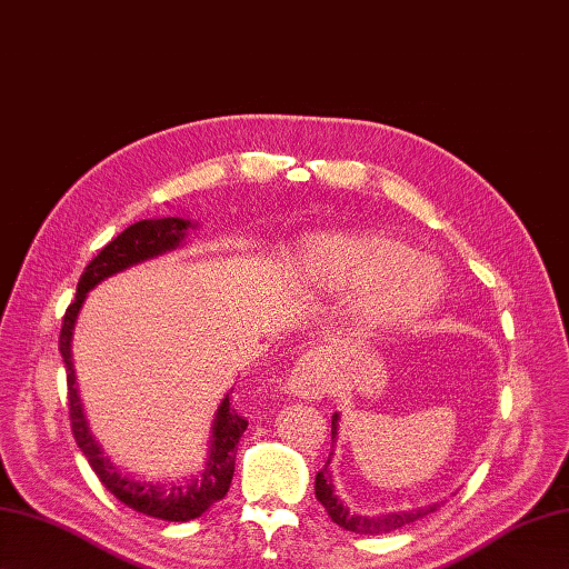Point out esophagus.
<instances>
[{
	"label": "esophagus",
	"instance_id": "1",
	"mask_svg": "<svg viewBox=\"0 0 569 569\" xmlns=\"http://www.w3.org/2000/svg\"><path fill=\"white\" fill-rule=\"evenodd\" d=\"M327 387H329L327 360L322 353H317V351H310L308 356L300 358L286 380L288 395H293L305 401L322 399L327 395Z\"/></svg>",
	"mask_w": 569,
	"mask_h": 569
}]
</instances>
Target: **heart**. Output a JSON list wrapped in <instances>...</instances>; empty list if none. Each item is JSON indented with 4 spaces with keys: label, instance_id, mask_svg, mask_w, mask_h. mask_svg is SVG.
Here are the masks:
<instances>
[{
    "label": "heart",
    "instance_id": "heart-1",
    "mask_svg": "<svg viewBox=\"0 0 569 569\" xmlns=\"http://www.w3.org/2000/svg\"><path fill=\"white\" fill-rule=\"evenodd\" d=\"M305 281L325 290L358 288L356 315L372 329H409L445 300L447 279L409 242L377 232H325L296 252Z\"/></svg>",
    "mask_w": 569,
    "mask_h": 569
}]
</instances>
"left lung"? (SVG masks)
Instances as JSON below:
<instances>
[{
  "instance_id": "1",
  "label": "left lung",
  "mask_w": 569,
  "mask_h": 569,
  "mask_svg": "<svg viewBox=\"0 0 569 569\" xmlns=\"http://www.w3.org/2000/svg\"><path fill=\"white\" fill-rule=\"evenodd\" d=\"M339 413L331 416V442L339 440ZM333 455V451H331ZM331 455L325 463V469L317 473L315 478V498L325 505V509L329 512L331 521L339 523L346 531H353V533H366V536H377V533H389V531H397L406 523H411L420 517H426L428 512H435L440 502H432L428 507H420V509H409V512H389V515H380V517H362L356 515L348 509L341 500L339 495L333 492V483H331V471H329V463H331Z\"/></svg>"
}]
</instances>
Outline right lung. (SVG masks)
Instances as JSON below:
<instances>
[{"label":"right lung","mask_w":569,"mask_h":569,"mask_svg":"<svg viewBox=\"0 0 569 569\" xmlns=\"http://www.w3.org/2000/svg\"><path fill=\"white\" fill-rule=\"evenodd\" d=\"M192 228H197V221H192V218L163 216L139 221L122 230L120 236L110 240L91 264L83 269L77 286V298L67 308L60 331V353L67 366L69 387V418L77 445L81 447L83 457L89 459L91 469L100 478V483H103L114 498L146 517L163 521L197 519L207 512L213 502L226 498L232 471H236L238 442L242 432L247 430V420L232 409L230 395H226L213 416L209 437V459L197 476L174 480V483H153V480H141L137 476L122 473L118 466L110 461L103 447H100V442L89 428V420H86L83 403L77 389L74 360H71V339H74L77 317L83 308V300L89 296V290H93L100 281L110 279L114 273L141 264L146 259L178 250V247L184 244L187 232Z\"/></svg>","instance_id":"right-lung-1"}]
</instances>
